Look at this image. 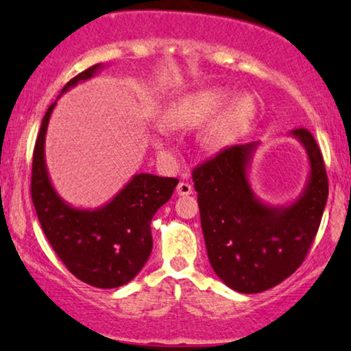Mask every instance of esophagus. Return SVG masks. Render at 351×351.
<instances>
[{"mask_svg": "<svg viewBox=\"0 0 351 351\" xmlns=\"http://www.w3.org/2000/svg\"><path fill=\"white\" fill-rule=\"evenodd\" d=\"M176 193H178V196H189V194H193V186L181 181V183L176 186Z\"/></svg>", "mask_w": 351, "mask_h": 351, "instance_id": "esophagus-1", "label": "esophagus"}]
</instances>
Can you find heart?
Instances as JSON below:
<instances>
[{"mask_svg": "<svg viewBox=\"0 0 351 351\" xmlns=\"http://www.w3.org/2000/svg\"><path fill=\"white\" fill-rule=\"evenodd\" d=\"M230 99L232 92L225 87L197 88L181 97L167 110L165 121L173 130L180 131L212 121L207 131L208 145L215 149L230 147L246 134L256 114L254 100L250 95Z\"/></svg>", "mask_w": 351, "mask_h": 351, "instance_id": "heart-1", "label": "heart"}]
</instances>
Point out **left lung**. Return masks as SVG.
I'll use <instances>...</instances> for the list:
<instances>
[{"instance_id":"1","label":"left lung","mask_w":351,"mask_h":351,"mask_svg":"<svg viewBox=\"0 0 351 351\" xmlns=\"http://www.w3.org/2000/svg\"><path fill=\"white\" fill-rule=\"evenodd\" d=\"M308 155L309 173L298 197L272 206L250 181L261 143L233 145L193 171L208 263L225 285L261 293L300 267L316 237L329 196L317 143L304 128L290 131Z\"/></svg>"}]
</instances>
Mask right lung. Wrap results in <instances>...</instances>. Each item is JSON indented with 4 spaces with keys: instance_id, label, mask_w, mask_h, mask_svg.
<instances>
[{
    "instance_id": "1",
    "label": "right lung",
    "mask_w": 351,
    "mask_h": 351,
    "mask_svg": "<svg viewBox=\"0 0 351 351\" xmlns=\"http://www.w3.org/2000/svg\"><path fill=\"white\" fill-rule=\"evenodd\" d=\"M104 66L94 64L82 71L66 84L60 97L94 77ZM56 101L43 117L34 150L30 193L38 221L74 277L97 288L126 285L147 263L154 245L150 221L171 197L178 180L137 173L104 206H71L56 193L45 162V136Z\"/></svg>"
}]
</instances>
